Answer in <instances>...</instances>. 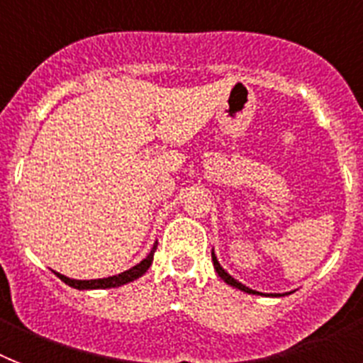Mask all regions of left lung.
Returning a JSON list of instances; mask_svg holds the SVG:
<instances>
[{
	"mask_svg": "<svg viewBox=\"0 0 363 363\" xmlns=\"http://www.w3.org/2000/svg\"><path fill=\"white\" fill-rule=\"evenodd\" d=\"M212 264H214V268H216L218 276L225 281L228 285H231V287L235 289H240V291H244V293L248 294H264V293H259V291H253V289L246 287L244 284H240V281H237V279L233 278L231 274H228L225 270L222 268V264H220V261L216 259V255H214V250H212ZM285 294H291V293H285ZM285 294H279V293H267V296H285Z\"/></svg>",
	"mask_w": 363,
	"mask_h": 363,
	"instance_id": "obj_1",
	"label": "left lung"
}]
</instances>
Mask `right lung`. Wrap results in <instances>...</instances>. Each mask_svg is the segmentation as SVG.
<instances>
[{"label": "right lung", "instance_id": "obj_1", "mask_svg": "<svg viewBox=\"0 0 363 363\" xmlns=\"http://www.w3.org/2000/svg\"><path fill=\"white\" fill-rule=\"evenodd\" d=\"M156 246H158V242L152 244L151 252L147 253V257L143 259V261H140V263L135 264V267L128 268V270H125V272L121 274H115V276H108V278H99V279H72V278H67V276H63V274L55 272L54 274L57 276L61 281H65V284L69 285V287H74L78 289V291H89V289H111V287H121V285L125 284H130V281H134V279L141 278L143 274L149 270V267L152 264V257H155V252H156Z\"/></svg>", "mask_w": 363, "mask_h": 363}]
</instances>
